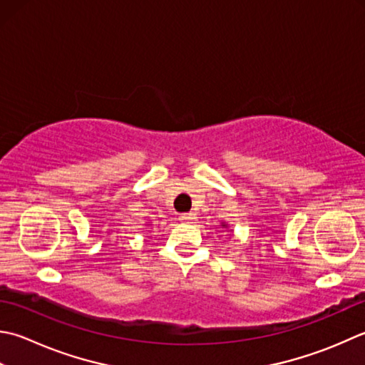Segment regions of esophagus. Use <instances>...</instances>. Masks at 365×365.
<instances>
[{
    "instance_id": "obj_1",
    "label": "esophagus",
    "mask_w": 365,
    "mask_h": 365,
    "mask_svg": "<svg viewBox=\"0 0 365 365\" xmlns=\"http://www.w3.org/2000/svg\"><path fill=\"white\" fill-rule=\"evenodd\" d=\"M195 218H196V215L192 212L182 213V215H180V220L183 221V223H192V221H195Z\"/></svg>"
}]
</instances>
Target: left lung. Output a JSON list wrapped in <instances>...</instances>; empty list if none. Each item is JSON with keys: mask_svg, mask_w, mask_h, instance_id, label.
Wrapping results in <instances>:
<instances>
[{"mask_svg": "<svg viewBox=\"0 0 365 365\" xmlns=\"http://www.w3.org/2000/svg\"><path fill=\"white\" fill-rule=\"evenodd\" d=\"M223 226H225V227H226V225H223Z\"/></svg>", "mask_w": 365, "mask_h": 365, "instance_id": "left-lung-1", "label": "left lung"}]
</instances>
